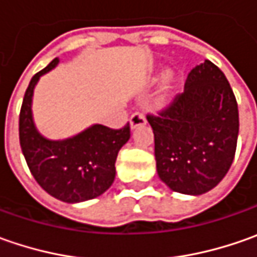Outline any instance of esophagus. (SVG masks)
I'll list each match as a JSON object with an SVG mask.
<instances>
[{"label":"esophagus","instance_id":"1","mask_svg":"<svg viewBox=\"0 0 257 257\" xmlns=\"http://www.w3.org/2000/svg\"><path fill=\"white\" fill-rule=\"evenodd\" d=\"M146 123H147V120H146V115L143 113L132 114V117H130V125H132V128H136V127L143 125Z\"/></svg>","mask_w":257,"mask_h":257}]
</instances>
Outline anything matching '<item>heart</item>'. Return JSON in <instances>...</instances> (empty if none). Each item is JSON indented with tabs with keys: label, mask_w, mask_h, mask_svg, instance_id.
<instances>
[{
	"label": "heart",
	"mask_w": 257,
	"mask_h": 257,
	"mask_svg": "<svg viewBox=\"0 0 257 257\" xmlns=\"http://www.w3.org/2000/svg\"><path fill=\"white\" fill-rule=\"evenodd\" d=\"M173 78H174V75H173L172 71H166V73H164V74H163V87H164V90L167 88V85L172 83Z\"/></svg>",
	"instance_id": "heart-1"
}]
</instances>
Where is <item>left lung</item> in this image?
Returning a JSON list of instances; mask_svg holds the SVG:
<instances>
[{"mask_svg":"<svg viewBox=\"0 0 257 257\" xmlns=\"http://www.w3.org/2000/svg\"><path fill=\"white\" fill-rule=\"evenodd\" d=\"M154 133L157 174L173 192L199 196L229 172L239 136V110L227 78L212 61L196 65L184 91L159 115Z\"/></svg>","mask_w":257,"mask_h":257,"instance_id":"8db88e82","label":"left lung"}]
</instances>
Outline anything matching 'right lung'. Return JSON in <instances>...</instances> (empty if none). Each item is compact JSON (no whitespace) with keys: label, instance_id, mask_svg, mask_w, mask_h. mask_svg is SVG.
I'll use <instances>...</instances> for the list:
<instances>
[{"label":"right lung","instance_id":"1","mask_svg":"<svg viewBox=\"0 0 257 257\" xmlns=\"http://www.w3.org/2000/svg\"><path fill=\"white\" fill-rule=\"evenodd\" d=\"M60 63L54 58L31 78L20 113V144L37 183L53 197L80 203L101 196L115 179L117 154L130 139V125L120 130L93 124L64 140L38 132L33 117V95L40 78Z\"/></svg>","mask_w":257,"mask_h":257}]
</instances>
